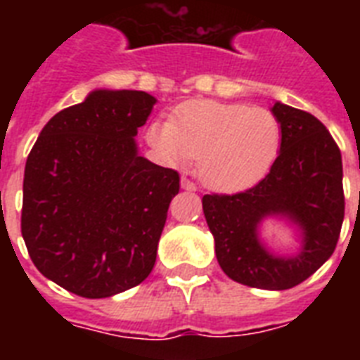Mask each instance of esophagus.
I'll list each match as a JSON object with an SVG mask.
<instances>
[{
    "mask_svg": "<svg viewBox=\"0 0 360 360\" xmlns=\"http://www.w3.org/2000/svg\"><path fill=\"white\" fill-rule=\"evenodd\" d=\"M181 188H185V191H196L198 186L196 183L188 179V177H181Z\"/></svg>",
    "mask_w": 360,
    "mask_h": 360,
    "instance_id": "esophagus-1",
    "label": "esophagus"
}]
</instances>
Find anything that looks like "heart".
I'll return each instance as SVG.
<instances>
[{"mask_svg": "<svg viewBox=\"0 0 360 360\" xmlns=\"http://www.w3.org/2000/svg\"><path fill=\"white\" fill-rule=\"evenodd\" d=\"M147 140L168 164L188 166L198 160L205 185L237 192L271 172L282 146V124L267 108L196 101L177 110L172 124L153 123Z\"/></svg>", "mask_w": 360, "mask_h": 360, "instance_id": "b5f03b06", "label": "heart"}]
</instances>
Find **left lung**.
<instances>
[{
  "instance_id": "left-lung-1",
  "label": "left lung",
  "mask_w": 360,
  "mask_h": 360,
  "mask_svg": "<svg viewBox=\"0 0 360 360\" xmlns=\"http://www.w3.org/2000/svg\"><path fill=\"white\" fill-rule=\"evenodd\" d=\"M282 146L257 185L237 194H205L203 214L214 237L220 267L231 280L259 290H290L312 276L336 248L344 222L342 155L325 124L308 112L274 103ZM267 216L300 226L303 248L274 257L259 240Z\"/></svg>"
}]
</instances>
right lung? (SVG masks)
Segmentation results:
<instances>
[{"label":"right lung","mask_w":360,"mask_h":360,"mask_svg":"<svg viewBox=\"0 0 360 360\" xmlns=\"http://www.w3.org/2000/svg\"><path fill=\"white\" fill-rule=\"evenodd\" d=\"M157 98L97 89L44 124L24 172L22 237L48 280L86 299L141 284L179 174L138 155Z\"/></svg>","instance_id":"add662e5"}]
</instances>
